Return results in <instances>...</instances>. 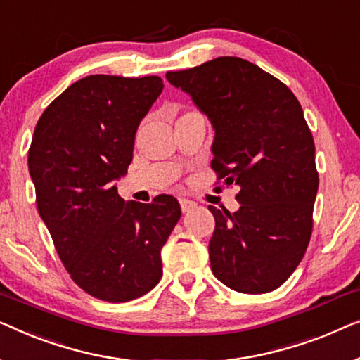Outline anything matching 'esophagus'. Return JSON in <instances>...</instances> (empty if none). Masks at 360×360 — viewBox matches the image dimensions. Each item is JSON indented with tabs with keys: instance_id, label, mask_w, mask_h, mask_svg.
Wrapping results in <instances>:
<instances>
[{
	"instance_id": "34e87169",
	"label": "esophagus",
	"mask_w": 360,
	"mask_h": 360,
	"mask_svg": "<svg viewBox=\"0 0 360 360\" xmlns=\"http://www.w3.org/2000/svg\"><path fill=\"white\" fill-rule=\"evenodd\" d=\"M179 204H181V210L184 212H191L192 209H195V202H192L189 199H179Z\"/></svg>"
}]
</instances>
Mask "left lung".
Here are the masks:
<instances>
[{"instance_id":"1","label":"left lung","mask_w":360,"mask_h":360,"mask_svg":"<svg viewBox=\"0 0 360 360\" xmlns=\"http://www.w3.org/2000/svg\"><path fill=\"white\" fill-rule=\"evenodd\" d=\"M166 78L212 122L219 179L240 186L236 212L209 205L212 272L236 292L276 290L305 255L318 192L315 141L300 103L282 81L238 57Z\"/></svg>"}]
</instances>
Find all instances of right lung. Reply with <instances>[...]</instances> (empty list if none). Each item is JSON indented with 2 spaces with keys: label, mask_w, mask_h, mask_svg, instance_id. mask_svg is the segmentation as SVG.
Instances as JSON below:
<instances>
[{
  "label": "right lung",
  "mask_w": 360,
  "mask_h": 360,
  "mask_svg": "<svg viewBox=\"0 0 360 360\" xmlns=\"http://www.w3.org/2000/svg\"><path fill=\"white\" fill-rule=\"evenodd\" d=\"M161 91L160 77L91 75L52 101L34 130L27 163L40 219L75 283L104 302L134 300L160 282L161 248L181 217L173 195L125 202L115 186Z\"/></svg>",
  "instance_id": "right-lung-1"
}]
</instances>
